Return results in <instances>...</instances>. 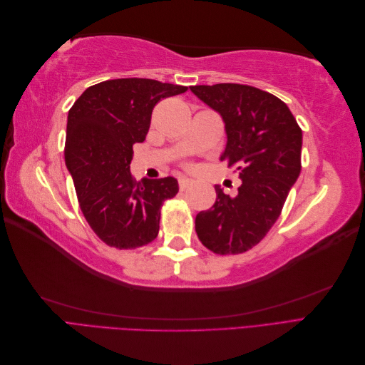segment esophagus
Instances as JSON below:
<instances>
[{
	"label": "esophagus",
	"instance_id": "obj_1",
	"mask_svg": "<svg viewBox=\"0 0 365 365\" xmlns=\"http://www.w3.org/2000/svg\"><path fill=\"white\" fill-rule=\"evenodd\" d=\"M193 184H195V181H192V180H189V178H180V189H181V190L189 189V187L193 185Z\"/></svg>",
	"mask_w": 365,
	"mask_h": 365
}]
</instances>
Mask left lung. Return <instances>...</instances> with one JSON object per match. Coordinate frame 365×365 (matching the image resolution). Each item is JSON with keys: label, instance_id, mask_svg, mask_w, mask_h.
<instances>
[{"label": "left lung", "instance_id": "8db88e82", "mask_svg": "<svg viewBox=\"0 0 365 365\" xmlns=\"http://www.w3.org/2000/svg\"><path fill=\"white\" fill-rule=\"evenodd\" d=\"M190 91L222 118L220 161L236 168L242 181L236 196L215 185L216 202L196 215V235L216 254L244 252L267 236L300 175L302 129L284 102L259 88L217 83Z\"/></svg>", "mask_w": 365, "mask_h": 365}]
</instances>
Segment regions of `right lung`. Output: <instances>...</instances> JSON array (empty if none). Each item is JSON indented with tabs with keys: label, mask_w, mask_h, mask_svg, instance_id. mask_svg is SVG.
I'll return each instance as SVG.
<instances>
[{
	"label": "right lung",
	"mask_w": 365,
	"mask_h": 365,
	"mask_svg": "<svg viewBox=\"0 0 365 365\" xmlns=\"http://www.w3.org/2000/svg\"><path fill=\"white\" fill-rule=\"evenodd\" d=\"M185 90L137 77L105 81L86 88L70 109L65 164L85 219L109 247L137 248L158 235L161 205L178 193V180L134 181L132 146L145 141L153 106Z\"/></svg>",
	"instance_id": "obj_1"
}]
</instances>
